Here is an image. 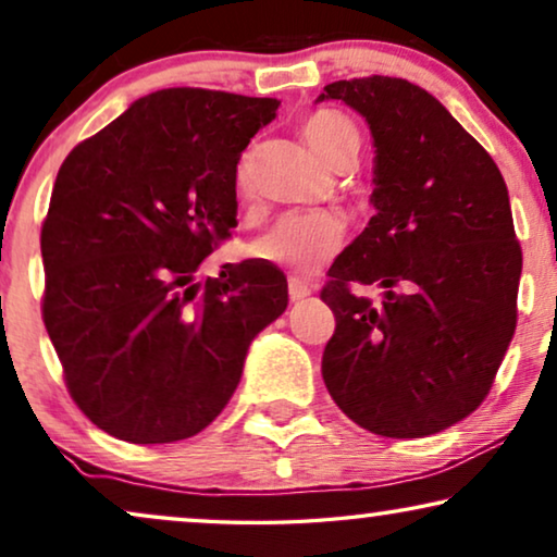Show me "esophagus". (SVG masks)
Returning a JSON list of instances; mask_svg holds the SVG:
<instances>
[{
    "label": "esophagus",
    "mask_w": 557,
    "mask_h": 557,
    "mask_svg": "<svg viewBox=\"0 0 557 557\" xmlns=\"http://www.w3.org/2000/svg\"><path fill=\"white\" fill-rule=\"evenodd\" d=\"M307 296H311V288L304 284V281L288 278V299L301 301V299H307Z\"/></svg>",
    "instance_id": "esophagus-1"
}]
</instances>
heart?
Listing matches in <instances>:
<instances>
[{"label":"heart","instance_id":"1","mask_svg":"<svg viewBox=\"0 0 557 557\" xmlns=\"http://www.w3.org/2000/svg\"><path fill=\"white\" fill-rule=\"evenodd\" d=\"M299 132L309 149L334 172L342 166H352L360 154V128L339 111H311L301 121ZM250 172H253V159H250V151H246L233 174L235 193L240 197L250 193ZM342 240H345V223L339 218L330 212H307V215L292 212V215H281L250 243V256L284 271L314 273L337 253Z\"/></svg>","mask_w":557,"mask_h":557}]
</instances>
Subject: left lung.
I'll return each mask as SVG.
<instances>
[{
  "label": "left lung",
  "mask_w": 557,
  "mask_h": 557,
  "mask_svg": "<svg viewBox=\"0 0 557 557\" xmlns=\"http://www.w3.org/2000/svg\"><path fill=\"white\" fill-rule=\"evenodd\" d=\"M375 144V215L332 263L322 301L337 326L322 377L357 425L421 438L482 406L517 324L522 250L486 149L416 83L337 81ZM377 283L380 308L348 292Z\"/></svg>",
  "instance_id": "left-lung-1"
}]
</instances>
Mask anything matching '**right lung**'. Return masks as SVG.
<instances>
[{
  "label": "right lung",
  "instance_id": "right-lung-1",
  "mask_svg": "<svg viewBox=\"0 0 557 557\" xmlns=\"http://www.w3.org/2000/svg\"><path fill=\"white\" fill-rule=\"evenodd\" d=\"M276 98L164 88L134 101L60 166L42 223V322L65 385L132 444L200 433L240 383L250 342L284 314L261 261L195 271L238 215L235 164Z\"/></svg>",
  "mask_w": 557,
  "mask_h": 557
}]
</instances>
